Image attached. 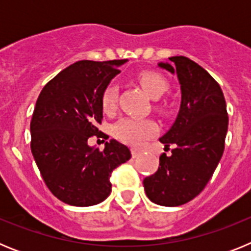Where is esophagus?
<instances>
[{
    "mask_svg": "<svg viewBox=\"0 0 251 251\" xmlns=\"http://www.w3.org/2000/svg\"><path fill=\"white\" fill-rule=\"evenodd\" d=\"M139 156H141V154H139V152H137L136 150H132V157H133V158H138Z\"/></svg>",
    "mask_w": 251,
    "mask_h": 251,
    "instance_id": "1",
    "label": "esophagus"
}]
</instances>
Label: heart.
<instances>
[{
	"label": "heart",
	"instance_id": "1",
	"mask_svg": "<svg viewBox=\"0 0 251 251\" xmlns=\"http://www.w3.org/2000/svg\"><path fill=\"white\" fill-rule=\"evenodd\" d=\"M138 81L151 98L159 99L168 89V83L165 77L154 72H143L138 75ZM118 105V86L110 83L105 86L101 94V108L105 113L110 114L117 109ZM158 132V126L154 121L147 118H123L113 128L115 138L139 148L145 145L150 138L154 137Z\"/></svg>",
	"mask_w": 251,
	"mask_h": 251
}]
</instances>
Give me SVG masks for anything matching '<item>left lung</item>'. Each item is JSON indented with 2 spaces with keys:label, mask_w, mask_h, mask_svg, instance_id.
Instances as JSON below:
<instances>
[{
  "label": "left lung",
  "mask_w": 251,
  "mask_h": 251,
  "mask_svg": "<svg viewBox=\"0 0 251 251\" xmlns=\"http://www.w3.org/2000/svg\"><path fill=\"white\" fill-rule=\"evenodd\" d=\"M159 63L176 74L181 105L174 126L159 138L171 156L162 153L158 170L143 179L146 195L161 206H179L202 191L216 170L227 132L229 117L223 90L211 75L186 56Z\"/></svg>",
  "instance_id": "1"
}]
</instances>
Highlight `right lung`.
<instances>
[{
  "label": "right lung",
  "mask_w": 251,
  "mask_h": 251,
  "mask_svg": "<svg viewBox=\"0 0 251 251\" xmlns=\"http://www.w3.org/2000/svg\"><path fill=\"white\" fill-rule=\"evenodd\" d=\"M124 60L72 64L43 88L30 123L31 152L51 194L73 206L101 202L112 191L114 168L130 158L127 146L115 139L103 151L88 139L106 134L101 124V94L119 74Z\"/></svg>",
  "instance_id": "right-lung-1"
}]
</instances>
